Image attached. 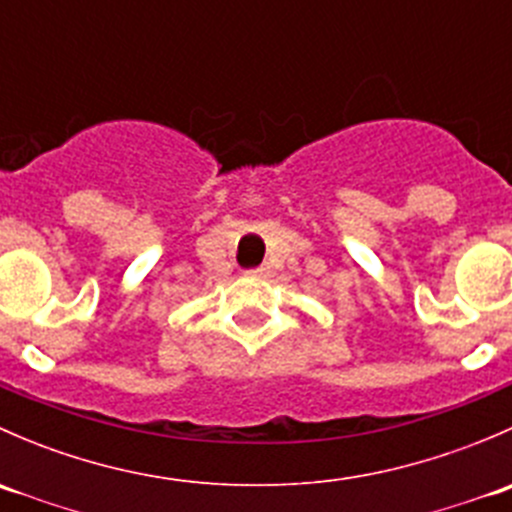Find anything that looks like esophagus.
<instances>
[{
	"instance_id": "1",
	"label": "esophagus",
	"mask_w": 512,
	"mask_h": 512,
	"mask_svg": "<svg viewBox=\"0 0 512 512\" xmlns=\"http://www.w3.org/2000/svg\"><path fill=\"white\" fill-rule=\"evenodd\" d=\"M247 275H252V277H267V275H270V267H265V265L255 267V270H250V272H247Z\"/></svg>"
}]
</instances>
